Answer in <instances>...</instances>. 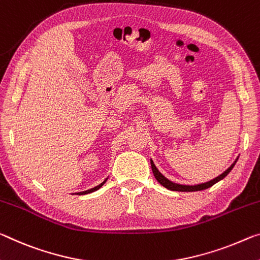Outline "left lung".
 I'll list each match as a JSON object with an SVG mask.
<instances>
[{
	"label": "left lung",
	"mask_w": 260,
	"mask_h": 260,
	"mask_svg": "<svg viewBox=\"0 0 260 260\" xmlns=\"http://www.w3.org/2000/svg\"><path fill=\"white\" fill-rule=\"evenodd\" d=\"M238 157L235 159V162L230 166L226 170L223 172V174H221L220 176H217L216 178H214L212 180H209L207 183H203V184H198V185H182V184H176L174 182H171V180H169L167 177H164L160 172L158 171V169L155 167L154 162H152V159H150V164H151V170H152V174H154L155 178L157 182L164 186L168 189H171V191H179V192H194V191H201V189H206L208 187L213 186L214 184H216L217 182H220L221 179H223L224 177L229 174L230 171L233 170V168L235 167V164H236Z\"/></svg>",
	"instance_id": "obj_1"
}]
</instances>
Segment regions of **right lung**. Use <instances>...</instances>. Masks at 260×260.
Returning <instances> with one entry per match:
<instances>
[{
	"mask_svg": "<svg viewBox=\"0 0 260 260\" xmlns=\"http://www.w3.org/2000/svg\"><path fill=\"white\" fill-rule=\"evenodd\" d=\"M106 180H108V178H106V179L104 180V182H103V183H101L100 185H98V186H96V187H93V188H90V189H86V191H83V192H78V193H77V194H78V196H80V194H88V193H91V192H94V191H97V189H98V188H101V187L103 186V185H104V184H105V182H106Z\"/></svg>",
	"mask_w": 260,
	"mask_h": 260,
	"instance_id": "1",
	"label": "right lung"
}]
</instances>
